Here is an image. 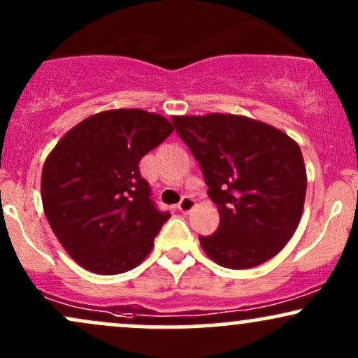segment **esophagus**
<instances>
[{
    "mask_svg": "<svg viewBox=\"0 0 358 358\" xmlns=\"http://www.w3.org/2000/svg\"><path fill=\"white\" fill-rule=\"evenodd\" d=\"M193 207H195V199H193V196H190V195H185L178 203V210L183 212V213L192 212Z\"/></svg>",
    "mask_w": 358,
    "mask_h": 358,
    "instance_id": "esophagus-1",
    "label": "esophagus"
}]
</instances>
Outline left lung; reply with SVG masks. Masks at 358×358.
Masks as SVG:
<instances>
[{
    "label": "left lung",
    "instance_id": "1",
    "mask_svg": "<svg viewBox=\"0 0 358 358\" xmlns=\"http://www.w3.org/2000/svg\"><path fill=\"white\" fill-rule=\"evenodd\" d=\"M199 162L220 224L199 236L205 252L229 269L269 261L293 237L306 196L301 150L276 127L234 116L171 117Z\"/></svg>",
    "mask_w": 358,
    "mask_h": 358
}]
</instances>
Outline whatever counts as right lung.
<instances>
[{
    "mask_svg": "<svg viewBox=\"0 0 358 358\" xmlns=\"http://www.w3.org/2000/svg\"><path fill=\"white\" fill-rule=\"evenodd\" d=\"M171 133V122L159 114L104 110L72 127L48 155L45 215L82 268L121 274L150 254L170 212L156 207L139 162Z\"/></svg>",
    "mask_w": 358,
    "mask_h": 358,
    "instance_id": "obj_1",
    "label": "right lung"
}]
</instances>
